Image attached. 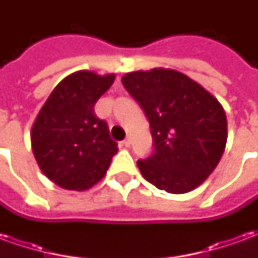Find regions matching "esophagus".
<instances>
[{
  "mask_svg": "<svg viewBox=\"0 0 258 258\" xmlns=\"http://www.w3.org/2000/svg\"><path fill=\"white\" fill-rule=\"evenodd\" d=\"M130 145H131V138H130V137H127V138L123 141V146H125V148H130Z\"/></svg>",
  "mask_w": 258,
  "mask_h": 258,
  "instance_id": "obj_1",
  "label": "esophagus"
}]
</instances>
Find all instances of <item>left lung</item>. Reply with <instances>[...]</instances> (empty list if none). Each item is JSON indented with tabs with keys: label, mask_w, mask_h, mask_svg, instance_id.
<instances>
[{
	"label": "left lung",
	"mask_w": 258,
	"mask_h": 258,
	"mask_svg": "<svg viewBox=\"0 0 258 258\" xmlns=\"http://www.w3.org/2000/svg\"><path fill=\"white\" fill-rule=\"evenodd\" d=\"M121 83L151 124L153 151L137 162L144 178L168 194L198 188L217 167L227 144L220 102L171 69L131 72Z\"/></svg>",
	"instance_id": "left-lung-1"
}]
</instances>
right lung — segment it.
Here are the masks:
<instances>
[{
  "instance_id": "right-lung-1",
  "label": "right lung",
  "mask_w": 258,
  "mask_h": 258,
  "mask_svg": "<svg viewBox=\"0 0 258 258\" xmlns=\"http://www.w3.org/2000/svg\"><path fill=\"white\" fill-rule=\"evenodd\" d=\"M80 70L59 83L31 128V148L41 171L69 190H85L99 182L117 153L105 120L94 112L96 101L114 81Z\"/></svg>"
}]
</instances>
